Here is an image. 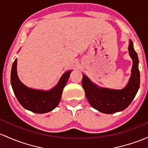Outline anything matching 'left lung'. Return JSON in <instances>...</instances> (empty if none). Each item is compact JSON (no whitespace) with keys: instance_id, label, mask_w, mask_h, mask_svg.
Wrapping results in <instances>:
<instances>
[{"instance_id":"obj_1","label":"left lung","mask_w":148,"mask_h":148,"mask_svg":"<svg viewBox=\"0 0 148 148\" xmlns=\"http://www.w3.org/2000/svg\"><path fill=\"white\" fill-rule=\"evenodd\" d=\"M129 56L133 61L131 74L128 84L122 89H112L100 87L90 80L85 74L83 75L82 86L86 96L93 108L100 112L114 114L123 111L129 106L140 87L139 60L135 51L134 44L129 40Z\"/></svg>"}]
</instances>
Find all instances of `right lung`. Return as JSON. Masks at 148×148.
<instances>
[{
  "mask_svg": "<svg viewBox=\"0 0 148 148\" xmlns=\"http://www.w3.org/2000/svg\"><path fill=\"white\" fill-rule=\"evenodd\" d=\"M17 60L13 62L11 70V85L14 95L24 108L37 114L49 112L60 101L63 88L69 79L71 70L62 74L57 85L48 90H37L26 86L19 79L17 71Z\"/></svg>",
  "mask_w": 148,
  "mask_h": 148,
  "instance_id": "add662e5",
  "label": "right lung"
}]
</instances>
